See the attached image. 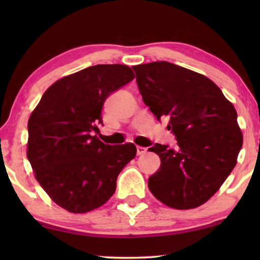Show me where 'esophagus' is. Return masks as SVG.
Masks as SVG:
<instances>
[{
	"label": "esophagus",
	"instance_id": "1",
	"mask_svg": "<svg viewBox=\"0 0 260 260\" xmlns=\"http://www.w3.org/2000/svg\"><path fill=\"white\" fill-rule=\"evenodd\" d=\"M137 155H144L147 152V148L144 147H137Z\"/></svg>",
	"mask_w": 260,
	"mask_h": 260
}]
</instances>
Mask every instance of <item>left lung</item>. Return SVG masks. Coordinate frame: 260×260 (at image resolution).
Masks as SVG:
<instances>
[{
	"label": "left lung",
	"mask_w": 260,
	"mask_h": 260,
	"mask_svg": "<svg viewBox=\"0 0 260 260\" xmlns=\"http://www.w3.org/2000/svg\"><path fill=\"white\" fill-rule=\"evenodd\" d=\"M144 104L167 129L176 147L156 143L149 151L161 166L149 177L152 195L168 207L191 209L208 201L237 165L243 134L237 111L204 74L168 61L134 66Z\"/></svg>",
	"instance_id": "8db88e82"
}]
</instances>
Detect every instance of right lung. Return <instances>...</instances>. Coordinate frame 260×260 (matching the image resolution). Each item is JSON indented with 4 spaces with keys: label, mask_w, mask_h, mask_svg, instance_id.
Listing matches in <instances>:
<instances>
[{
    "label": "right lung",
    "mask_w": 260,
    "mask_h": 260,
    "mask_svg": "<svg viewBox=\"0 0 260 260\" xmlns=\"http://www.w3.org/2000/svg\"><path fill=\"white\" fill-rule=\"evenodd\" d=\"M134 78L126 65L87 67L56 80L31 112L27 157L40 186L66 211L81 214L104 205L136 156L135 144H104L93 135L105 99Z\"/></svg>",
    "instance_id": "add662e5"
}]
</instances>
